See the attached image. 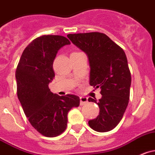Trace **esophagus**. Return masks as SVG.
<instances>
[{
  "instance_id": "34e87169",
  "label": "esophagus",
  "mask_w": 155,
  "mask_h": 155,
  "mask_svg": "<svg viewBox=\"0 0 155 155\" xmlns=\"http://www.w3.org/2000/svg\"><path fill=\"white\" fill-rule=\"evenodd\" d=\"M87 102H88L87 97H80V104H81V106L85 105L86 104H87Z\"/></svg>"
}]
</instances>
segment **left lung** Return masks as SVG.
I'll return each mask as SVG.
<instances>
[{
    "label": "left lung",
    "mask_w": 155,
    "mask_h": 155,
    "mask_svg": "<svg viewBox=\"0 0 155 155\" xmlns=\"http://www.w3.org/2000/svg\"><path fill=\"white\" fill-rule=\"evenodd\" d=\"M74 45L86 53L91 72L90 84L100 88L102 95L88 99L99 106L97 118L89 120L91 129L106 132L114 129L123 118L129 104L131 74L124 51L106 34L87 32L68 34Z\"/></svg>",
    "instance_id": "1"
}]
</instances>
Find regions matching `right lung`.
I'll list each match as a JSON object with an SVG mask.
<instances>
[{
  "label": "right lung",
  "mask_w": 155,
  "mask_h": 155,
  "mask_svg": "<svg viewBox=\"0 0 155 155\" xmlns=\"http://www.w3.org/2000/svg\"><path fill=\"white\" fill-rule=\"evenodd\" d=\"M71 42L61 36H42L23 51L16 70L17 97L32 127L46 137H55L67 127L68 113L80 105L78 96H58L48 88L54 78L53 61L58 51Z\"/></svg>",
  "instance_id": "right-lung-1"
}]
</instances>
